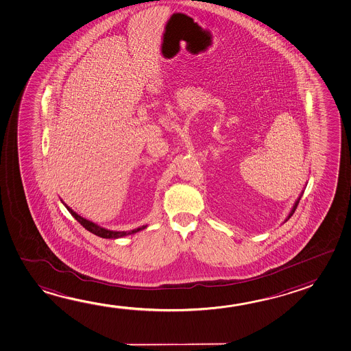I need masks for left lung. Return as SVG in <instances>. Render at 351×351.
Instances as JSON below:
<instances>
[{"mask_svg": "<svg viewBox=\"0 0 351 351\" xmlns=\"http://www.w3.org/2000/svg\"><path fill=\"white\" fill-rule=\"evenodd\" d=\"M301 196H298V200H296V202H295V205H293V208L291 210V213H290V215H289V217H287V220L291 217L292 215H293V213H295V210H296V208H298V202H300V199H301Z\"/></svg>", "mask_w": 351, "mask_h": 351, "instance_id": "left-lung-1", "label": "left lung"}]
</instances>
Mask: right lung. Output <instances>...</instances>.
I'll return each instance as SVG.
<instances>
[{
	"instance_id": "1",
	"label": "right lung",
	"mask_w": 351,
	"mask_h": 351,
	"mask_svg": "<svg viewBox=\"0 0 351 351\" xmlns=\"http://www.w3.org/2000/svg\"><path fill=\"white\" fill-rule=\"evenodd\" d=\"M62 202V200H61ZM62 204L65 205L66 208L71 213L72 216L76 219V220L82 225V226L87 230V231L92 232L93 234L95 236H99L101 238H120L124 237V236H128V234H132V233H136V232L141 231L143 228H146V226L138 227V228H135V230H132V231H110V230H106V228H103V227H99L98 225H95L93 222H90V221L86 220L84 217H81L80 215L76 214L75 211H72L71 208H69L67 205H66L65 202H62Z\"/></svg>"
}]
</instances>
